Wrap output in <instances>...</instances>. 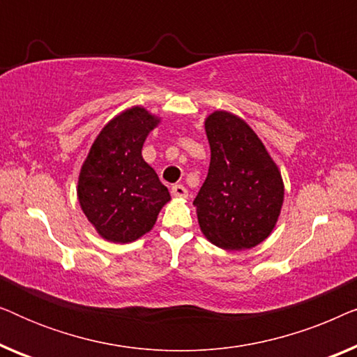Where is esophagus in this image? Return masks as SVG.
<instances>
[{"label":"esophagus","instance_id":"obj_1","mask_svg":"<svg viewBox=\"0 0 357 357\" xmlns=\"http://www.w3.org/2000/svg\"><path fill=\"white\" fill-rule=\"evenodd\" d=\"M172 195L174 197H178V198H187V195H188V192H187V188L183 187V185H174L172 187Z\"/></svg>","mask_w":357,"mask_h":357}]
</instances>
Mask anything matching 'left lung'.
<instances>
[{"label": "left lung", "instance_id": "left-lung-1", "mask_svg": "<svg viewBox=\"0 0 357 357\" xmlns=\"http://www.w3.org/2000/svg\"><path fill=\"white\" fill-rule=\"evenodd\" d=\"M204 128L211 162L193 202L202 232L226 250L255 247L270 236L280 216L284 198L280 170L238 116L214 112Z\"/></svg>", "mask_w": 357, "mask_h": 357}]
</instances>
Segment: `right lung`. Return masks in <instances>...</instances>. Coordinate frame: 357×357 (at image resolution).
Listing matches in <instances>:
<instances>
[{
	"mask_svg": "<svg viewBox=\"0 0 357 357\" xmlns=\"http://www.w3.org/2000/svg\"><path fill=\"white\" fill-rule=\"evenodd\" d=\"M158 121L141 107L123 112L104 126L82 164L77 198L107 241L126 243L149 232L170 199L167 187L141 155Z\"/></svg>",
	"mask_w": 357,
	"mask_h": 357,
	"instance_id": "add662e5",
	"label": "right lung"
}]
</instances>
